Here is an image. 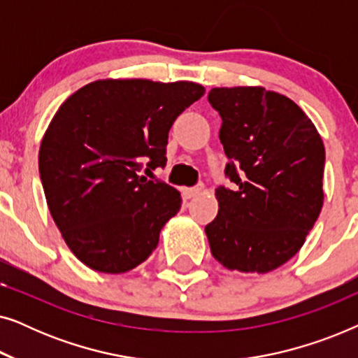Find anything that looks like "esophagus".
<instances>
[{
	"mask_svg": "<svg viewBox=\"0 0 358 358\" xmlns=\"http://www.w3.org/2000/svg\"><path fill=\"white\" fill-rule=\"evenodd\" d=\"M202 192V187H190V189H182V195L185 199H192L195 195Z\"/></svg>",
	"mask_w": 358,
	"mask_h": 358,
	"instance_id": "esophagus-1",
	"label": "esophagus"
}]
</instances>
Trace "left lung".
I'll return each instance as SVG.
<instances>
[{
  "instance_id": "8db88e82",
  "label": "left lung",
  "mask_w": 358,
  "mask_h": 358,
  "mask_svg": "<svg viewBox=\"0 0 358 358\" xmlns=\"http://www.w3.org/2000/svg\"><path fill=\"white\" fill-rule=\"evenodd\" d=\"M224 174L218 215L205 227L210 251L229 271L267 273L300 251L322 208L324 145L287 96L261 86L213 87Z\"/></svg>"
}]
</instances>
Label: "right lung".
<instances>
[{
	"mask_svg": "<svg viewBox=\"0 0 358 358\" xmlns=\"http://www.w3.org/2000/svg\"><path fill=\"white\" fill-rule=\"evenodd\" d=\"M203 94L192 81L97 80L53 115L38 173L53 222L85 266L124 273L158 246L182 199L141 169L166 166L169 129Z\"/></svg>",
	"mask_w": 358,
	"mask_h": 358,
	"instance_id": "add662e5",
	"label": "right lung"
}]
</instances>
